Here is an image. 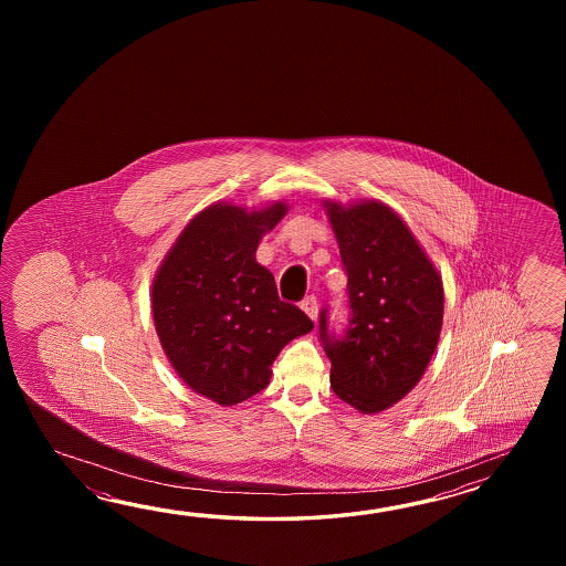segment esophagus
I'll return each instance as SVG.
<instances>
[{
  "label": "esophagus",
  "mask_w": 566,
  "mask_h": 566,
  "mask_svg": "<svg viewBox=\"0 0 566 566\" xmlns=\"http://www.w3.org/2000/svg\"><path fill=\"white\" fill-rule=\"evenodd\" d=\"M301 310L310 315V319H312V322L317 319V300H315L313 295L301 301Z\"/></svg>",
  "instance_id": "esophagus-1"
}]
</instances>
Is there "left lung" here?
<instances>
[{"label":"left lung","instance_id":"1","mask_svg":"<svg viewBox=\"0 0 566 566\" xmlns=\"http://www.w3.org/2000/svg\"><path fill=\"white\" fill-rule=\"evenodd\" d=\"M348 273L352 319L346 336H319L337 397L364 415L397 405L419 385L443 325V279L407 222L378 200H325Z\"/></svg>","mask_w":566,"mask_h":566}]
</instances>
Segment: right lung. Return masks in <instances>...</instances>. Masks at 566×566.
Returning <instances> with one entry per match:
<instances>
[{
  "mask_svg": "<svg viewBox=\"0 0 566 566\" xmlns=\"http://www.w3.org/2000/svg\"><path fill=\"white\" fill-rule=\"evenodd\" d=\"M287 210L285 202L206 206L154 277V325L171 368L220 407L261 392L279 352L313 329L297 305L279 300L273 273L254 259Z\"/></svg>",
  "mask_w": 566,
  "mask_h": 566,
  "instance_id": "obj_1",
  "label": "right lung"
}]
</instances>
